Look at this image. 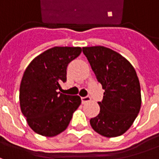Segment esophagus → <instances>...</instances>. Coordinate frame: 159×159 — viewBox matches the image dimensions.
<instances>
[{
  "mask_svg": "<svg viewBox=\"0 0 159 159\" xmlns=\"http://www.w3.org/2000/svg\"><path fill=\"white\" fill-rule=\"evenodd\" d=\"M81 99H82V102H83V104H85L87 103V102H89L90 100H91V98H90L89 96L82 97Z\"/></svg>",
  "mask_w": 159,
  "mask_h": 159,
  "instance_id": "esophagus-1",
  "label": "esophagus"
}]
</instances>
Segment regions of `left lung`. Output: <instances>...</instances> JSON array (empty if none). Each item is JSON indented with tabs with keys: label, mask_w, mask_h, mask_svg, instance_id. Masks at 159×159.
<instances>
[{
	"label": "left lung",
	"mask_w": 159,
	"mask_h": 159,
	"mask_svg": "<svg viewBox=\"0 0 159 159\" xmlns=\"http://www.w3.org/2000/svg\"><path fill=\"white\" fill-rule=\"evenodd\" d=\"M83 52L105 89L103 100L98 102L100 112L90 119L91 127L102 136H120L140 112L141 94L136 71L123 56L103 46L85 47Z\"/></svg>",
	"instance_id": "left-lung-1"
}]
</instances>
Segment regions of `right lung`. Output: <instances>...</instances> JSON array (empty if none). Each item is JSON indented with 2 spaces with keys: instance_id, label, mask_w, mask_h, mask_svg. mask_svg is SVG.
Returning a JSON list of instances; mask_svg holds the SVG:
<instances>
[{
  "instance_id": "1",
  "label": "right lung",
  "mask_w": 159,
  "mask_h": 159,
  "mask_svg": "<svg viewBox=\"0 0 159 159\" xmlns=\"http://www.w3.org/2000/svg\"><path fill=\"white\" fill-rule=\"evenodd\" d=\"M81 52L80 47H54L36 56L24 72L20 109L30 129L42 136L53 137L65 131L81 105L78 95L59 92L60 83L66 82L69 63Z\"/></svg>"
}]
</instances>
